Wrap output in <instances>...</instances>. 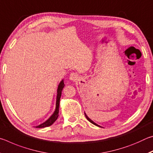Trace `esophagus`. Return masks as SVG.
Here are the masks:
<instances>
[{
	"label": "esophagus",
	"instance_id": "34e87169",
	"mask_svg": "<svg viewBox=\"0 0 153 153\" xmlns=\"http://www.w3.org/2000/svg\"><path fill=\"white\" fill-rule=\"evenodd\" d=\"M77 78H78V76L75 73H71L70 76H69V79L72 80V81H76V80L77 79Z\"/></svg>",
	"mask_w": 153,
	"mask_h": 153
}]
</instances>
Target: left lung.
<instances>
[{
  "instance_id": "left-lung-1",
  "label": "left lung",
  "mask_w": 153,
  "mask_h": 153,
  "mask_svg": "<svg viewBox=\"0 0 153 153\" xmlns=\"http://www.w3.org/2000/svg\"><path fill=\"white\" fill-rule=\"evenodd\" d=\"M85 114V116H86V119H87V120H88L89 121H90V123H93V124H94V125H95V126H98V125H97V123H95L94 122V121H92L91 120H90V119L88 117V116L86 115V113H84Z\"/></svg>"
}]
</instances>
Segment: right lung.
Segmentation results:
<instances>
[{
    "label": "right lung",
    "mask_w": 153,
    "mask_h": 153,
    "mask_svg": "<svg viewBox=\"0 0 153 153\" xmlns=\"http://www.w3.org/2000/svg\"><path fill=\"white\" fill-rule=\"evenodd\" d=\"M65 86L63 80L60 82L59 86H58V89H57V96H56V108L55 111L53 115H51V117L48 119L47 121H46L45 122H44L43 123L40 124V125L36 126V128H45V127H48L51 126L55 121L57 120L58 116H59V102H60V98H61V92L62 90Z\"/></svg>",
    "instance_id": "obj_1"
}]
</instances>
